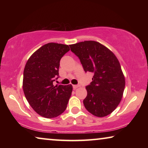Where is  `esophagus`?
<instances>
[{
    "mask_svg": "<svg viewBox=\"0 0 148 148\" xmlns=\"http://www.w3.org/2000/svg\"><path fill=\"white\" fill-rule=\"evenodd\" d=\"M79 85H73V88L74 90H75V89L79 88Z\"/></svg>",
    "mask_w": 148,
    "mask_h": 148,
    "instance_id": "esophagus-1",
    "label": "esophagus"
}]
</instances>
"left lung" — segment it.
<instances>
[{"instance_id": "8db88e82", "label": "left lung", "mask_w": 148, "mask_h": 148, "mask_svg": "<svg viewBox=\"0 0 148 148\" xmlns=\"http://www.w3.org/2000/svg\"><path fill=\"white\" fill-rule=\"evenodd\" d=\"M69 46L85 71L94 74L92 82L86 88L85 108L96 116L110 114L121 102L125 86L119 60L111 50L96 41L81 42Z\"/></svg>"}]
</instances>
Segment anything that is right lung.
<instances>
[{
	"label": "right lung",
	"mask_w": 148,
	"mask_h": 148,
	"mask_svg": "<svg viewBox=\"0 0 148 148\" xmlns=\"http://www.w3.org/2000/svg\"><path fill=\"white\" fill-rule=\"evenodd\" d=\"M69 50L65 44H46L30 56L24 68L23 89L25 98L32 108L45 118L61 114L71 96L72 85H53L59 77L60 60Z\"/></svg>",
	"instance_id": "add662e5"
}]
</instances>
